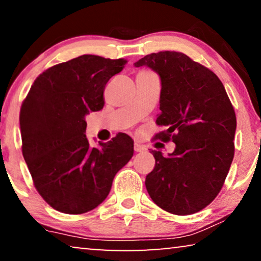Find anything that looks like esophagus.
Here are the masks:
<instances>
[{
	"mask_svg": "<svg viewBox=\"0 0 261 261\" xmlns=\"http://www.w3.org/2000/svg\"><path fill=\"white\" fill-rule=\"evenodd\" d=\"M134 149H135V151H136V152H141V151H144V150H145V146H144V145H142V144H139V143H135Z\"/></svg>",
	"mask_w": 261,
	"mask_h": 261,
	"instance_id": "esophagus-1",
	"label": "esophagus"
}]
</instances>
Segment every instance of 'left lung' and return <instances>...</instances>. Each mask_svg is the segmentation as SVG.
<instances>
[{"label":"left lung","mask_w":261,"mask_h":261,"mask_svg":"<svg viewBox=\"0 0 261 261\" xmlns=\"http://www.w3.org/2000/svg\"><path fill=\"white\" fill-rule=\"evenodd\" d=\"M161 78L156 135L176 144L164 157L152 150L155 168L145 187L160 208L176 215L200 212L221 190L234 157L237 117L221 80L211 69L179 52L151 53L135 62Z\"/></svg>","instance_id":"left-lung-1"}]
</instances>
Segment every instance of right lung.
Masks as SVG:
<instances>
[{"instance_id": "obj_1", "label": "right lung", "mask_w": 261, "mask_h": 261, "mask_svg": "<svg viewBox=\"0 0 261 261\" xmlns=\"http://www.w3.org/2000/svg\"><path fill=\"white\" fill-rule=\"evenodd\" d=\"M125 59L78 57L42 72L21 105L22 155L33 183L50 207L83 214L109 195L115 175L134 155L119 137L92 148L85 116L104 108V90Z\"/></svg>"}]
</instances>
